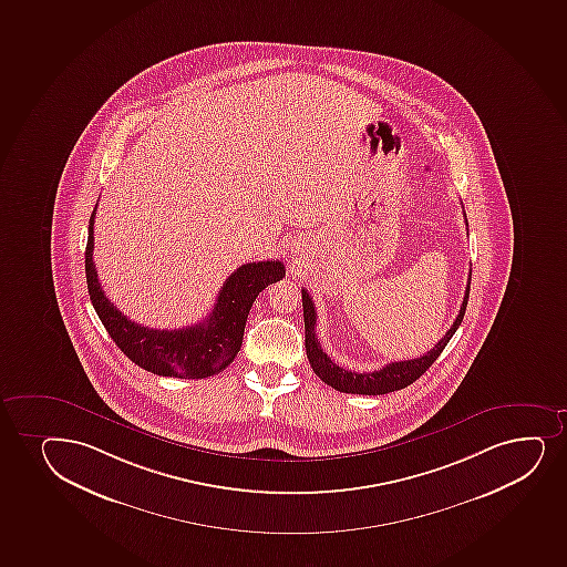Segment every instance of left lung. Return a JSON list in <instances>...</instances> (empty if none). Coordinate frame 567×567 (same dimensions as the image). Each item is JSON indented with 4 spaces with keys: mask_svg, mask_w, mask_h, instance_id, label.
Masks as SVG:
<instances>
[{
    "mask_svg": "<svg viewBox=\"0 0 567 567\" xmlns=\"http://www.w3.org/2000/svg\"><path fill=\"white\" fill-rule=\"evenodd\" d=\"M467 221V219H465ZM468 289H471V272H468L467 287H465V297H463L462 308L457 313L456 321L452 323L444 339L436 342L435 348L420 355L416 359H406V361H395V363L385 364L380 371L355 372L348 371L344 367L334 363L323 348L319 346L316 337V307H313L312 297L308 295L307 289H302V310H305V337H307L308 361L312 364L313 372L318 374L327 385H331L342 393H355V395H384L390 391L403 390L412 382H416L423 372L435 363L436 358L443 353L450 339L454 337L457 327L462 326L465 308H467Z\"/></svg>",
    "mask_w": 567,
    "mask_h": 567,
    "instance_id": "left-lung-1",
    "label": "left lung"
}]
</instances>
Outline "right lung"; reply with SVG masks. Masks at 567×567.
Listing matches in <instances>:
<instances>
[{
  "mask_svg": "<svg viewBox=\"0 0 567 567\" xmlns=\"http://www.w3.org/2000/svg\"><path fill=\"white\" fill-rule=\"evenodd\" d=\"M94 215L89 221L85 249L86 287L92 307L110 332L113 342L132 363L158 377L208 378L233 363L240 352L248 313L257 295L286 276L281 260H259L236 268L223 284L214 310L196 326L161 331L140 326L126 318L105 297L92 260L94 251Z\"/></svg>",
  "mask_w": 567,
  "mask_h": 567,
  "instance_id": "1",
  "label": "right lung"
}]
</instances>
